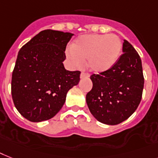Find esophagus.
<instances>
[{
	"mask_svg": "<svg viewBox=\"0 0 158 158\" xmlns=\"http://www.w3.org/2000/svg\"><path fill=\"white\" fill-rule=\"evenodd\" d=\"M88 77H89V75L87 73L82 72L81 75H80V79H84V78H88Z\"/></svg>",
	"mask_w": 158,
	"mask_h": 158,
	"instance_id": "34e87169",
	"label": "esophagus"
}]
</instances>
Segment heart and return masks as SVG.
<instances>
[{
  "instance_id": "heart-1",
  "label": "heart",
  "mask_w": 158,
  "mask_h": 158,
  "mask_svg": "<svg viewBox=\"0 0 158 158\" xmlns=\"http://www.w3.org/2000/svg\"><path fill=\"white\" fill-rule=\"evenodd\" d=\"M123 42L114 34H88L78 37L66 52L74 67L80 68L83 61L91 71L106 72L118 62Z\"/></svg>"
}]
</instances>
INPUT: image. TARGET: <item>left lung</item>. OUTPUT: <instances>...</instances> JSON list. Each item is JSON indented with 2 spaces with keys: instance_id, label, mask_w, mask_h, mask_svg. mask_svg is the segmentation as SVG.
<instances>
[{
  "instance_id": "obj_1",
  "label": "left lung",
  "mask_w": 158,
  "mask_h": 158,
  "mask_svg": "<svg viewBox=\"0 0 158 158\" xmlns=\"http://www.w3.org/2000/svg\"><path fill=\"white\" fill-rule=\"evenodd\" d=\"M123 54L110 70L91 75L92 88L86 96L91 114L100 123L117 125L136 110L140 103L143 79L141 59L127 40Z\"/></svg>"
}]
</instances>
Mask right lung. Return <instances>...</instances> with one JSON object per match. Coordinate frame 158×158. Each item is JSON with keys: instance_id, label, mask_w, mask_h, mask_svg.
<instances>
[{"instance_id": "1", "label": "right lung", "mask_w": 158, "mask_h": 158, "mask_svg": "<svg viewBox=\"0 0 158 158\" xmlns=\"http://www.w3.org/2000/svg\"><path fill=\"white\" fill-rule=\"evenodd\" d=\"M74 34L44 30L19 50L12 74L11 93L22 116L39 123L60 111L70 88L79 82L80 71L64 67L65 50Z\"/></svg>"}]
</instances>
